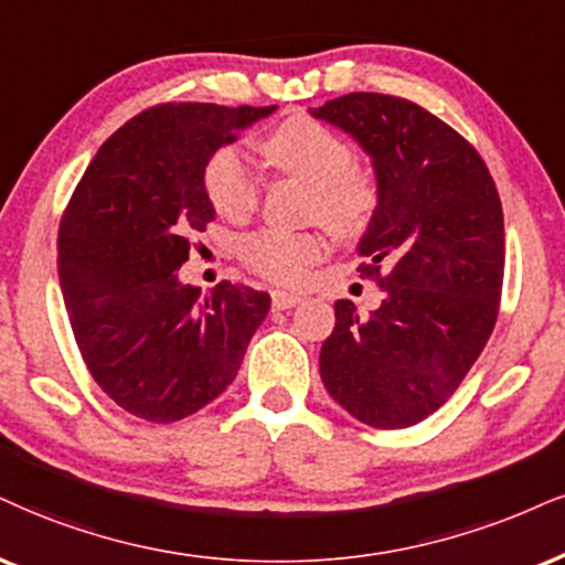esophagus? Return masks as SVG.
Segmentation results:
<instances>
[{
	"mask_svg": "<svg viewBox=\"0 0 565 565\" xmlns=\"http://www.w3.org/2000/svg\"><path fill=\"white\" fill-rule=\"evenodd\" d=\"M296 303H301V296L298 294H288V290H275V294H271V306H275L277 311L294 309Z\"/></svg>",
	"mask_w": 565,
	"mask_h": 565,
	"instance_id": "1",
	"label": "esophagus"
}]
</instances>
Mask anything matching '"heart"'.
I'll return each mask as SVG.
<instances>
[{"instance_id": "heart-1", "label": "heart", "mask_w": 565, "mask_h": 565, "mask_svg": "<svg viewBox=\"0 0 565 565\" xmlns=\"http://www.w3.org/2000/svg\"><path fill=\"white\" fill-rule=\"evenodd\" d=\"M267 162L282 175L311 183V214L338 235H356L377 206L374 180L353 167V149L343 136L315 117H290L277 125L262 143ZM204 191L217 214L241 222L259 206L262 185L238 146H220L204 167ZM330 250L322 230L267 227L241 243L248 269L271 282H301Z\"/></svg>"}]
</instances>
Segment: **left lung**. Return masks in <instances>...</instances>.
Listing matches in <instances>:
<instances>
[{
    "label": "left lung",
    "mask_w": 565,
    "mask_h": 565,
    "mask_svg": "<svg viewBox=\"0 0 565 565\" xmlns=\"http://www.w3.org/2000/svg\"><path fill=\"white\" fill-rule=\"evenodd\" d=\"M311 115L372 157L377 209L359 271L385 294L369 317L335 303L319 372L353 419L411 427L456 393L495 327L505 264L495 180L461 134L401 96L359 90Z\"/></svg>",
    "instance_id": "obj_1"
}]
</instances>
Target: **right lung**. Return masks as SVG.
<instances>
[{
  "instance_id": "right-lung-1",
  "label": "right lung",
  "mask_w": 565,
  "mask_h": 565,
  "mask_svg": "<svg viewBox=\"0 0 565 565\" xmlns=\"http://www.w3.org/2000/svg\"><path fill=\"white\" fill-rule=\"evenodd\" d=\"M277 107L159 104L115 130L62 214L57 271L90 377L138 419L170 424L238 374L269 296L222 280H178L214 206L204 167Z\"/></svg>"
}]
</instances>
